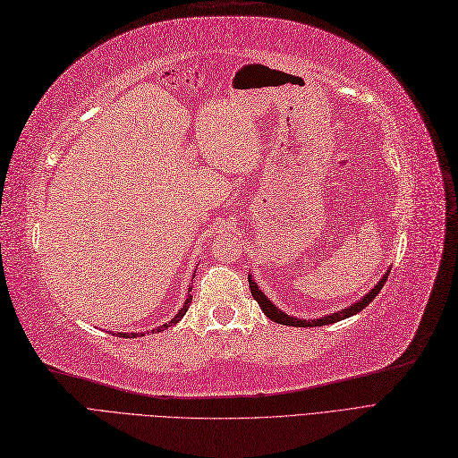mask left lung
Instances as JSON below:
<instances>
[{"instance_id": "8db88e82", "label": "left lung", "mask_w": 458, "mask_h": 458, "mask_svg": "<svg viewBox=\"0 0 458 458\" xmlns=\"http://www.w3.org/2000/svg\"><path fill=\"white\" fill-rule=\"evenodd\" d=\"M388 274H390V270H388L385 276H382L380 282H378L371 291H369L361 301L353 302L352 306H348V308L341 310V312L327 314V316H323V318H319V319H299V318L287 316V314H285V312H282V310H279L272 301H268V297H264V293L259 289V285L255 284V279L250 277V274H249V277H247V279H249L250 294H253V297H255V301L259 302V306H260L262 312L267 314L272 321H276V323H282V326H289V327H319V326H329V323H336V321L346 319V318H350V316H353V314L361 312V310H363L367 304H371V302H373V299H375L377 294L380 293L382 285L386 284Z\"/></svg>"}]
</instances>
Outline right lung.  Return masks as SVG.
Instances as JSON below:
<instances>
[{
	"instance_id": "right-lung-1",
	"label": "right lung",
	"mask_w": 458,
	"mask_h": 458,
	"mask_svg": "<svg viewBox=\"0 0 458 458\" xmlns=\"http://www.w3.org/2000/svg\"><path fill=\"white\" fill-rule=\"evenodd\" d=\"M196 276V274H194ZM194 276H191V279H194ZM190 291H191V287H188V297H186V302L182 304V308L179 310V312H176V316L171 319V321H167V323H164V326H159L156 331L157 333H161V331H165L167 327H171V326H176V323H179L181 319H182V316L188 312V308H190V302H191V294H190ZM120 336H123V338H132V336H137L135 333H117Z\"/></svg>"
}]
</instances>
